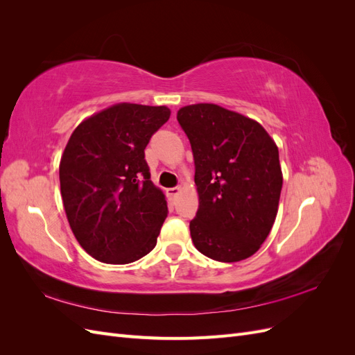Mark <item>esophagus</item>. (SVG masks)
<instances>
[{"label": "esophagus", "mask_w": 355, "mask_h": 355, "mask_svg": "<svg viewBox=\"0 0 355 355\" xmlns=\"http://www.w3.org/2000/svg\"><path fill=\"white\" fill-rule=\"evenodd\" d=\"M180 192V188H167L166 189V194L168 197V200H173L176 198V196Z\"/></svg>", "instance_id": "obj_1"}]
</instances>
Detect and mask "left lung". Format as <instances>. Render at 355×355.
I'll return each instance as SVG.
<instances>
[{"label":"left lung","instance_id":"8db88e82","mask_svg":"<svg viewBox=\"0 0 355 355\" xmlns=\"http://www.w3.org/2000/svg\"><path fill=\"white\" fill-rule=\"evenodd\" d=\"M178 121L196 163L192 243L214 261L247 259L261 249L278 211L283 173L274 139L252 118L214 103L184 106Z\"/></svg>","mask_w":355,"mask_h":355}]
</instances>
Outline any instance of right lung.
Segmentation results:
<instances>
[{
    "instance_id": "1",
    "label": "right lung",
    "mask_w": 355,
    "mask_h": 355,
    "mask_svg": "<svg viewBox=\"0 0 355 355\" xmlns=\"http://www.w3.org/2000/svg\"><path fill=\"white\" fill-rule=\"evenodd\" d=\"M167 106L115 103L83 120L59 164L69 227L83 249L105 263H130L151 252L167 201L145 161Z\"/></svg>"
}]
</instances>
